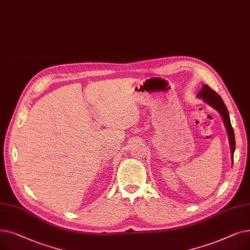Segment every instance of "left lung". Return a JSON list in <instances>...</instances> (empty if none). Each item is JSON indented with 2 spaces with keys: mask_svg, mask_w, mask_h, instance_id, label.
I'll return each mask as SVG.
<instances>
[{
  "mask_svg": "<svg viewBox=\"0 0 250 250\" xmlns=\"http://www.w3.org/2000/svg\"><path fill=\"white\" fill-rule=\"evenodd\" d=\"M196 96L203 99L207 104L209 105V106L216 109L222 116V120L226 127L228 139H229L230 151H231V161H232V165H233V156H234V151H235V136H234V130H233V127H232L231 122H230L229 112H228L226 105L224 104V101L222 100V98L219 94H217L214 90H212L207 85H203L201 91L199 92Z\"/></svg>",
  "mask_w": 250,
  "mask_h": 250,
  "instance_id": "8db88e82",
  "label": "left lung"
}]
</instances>
